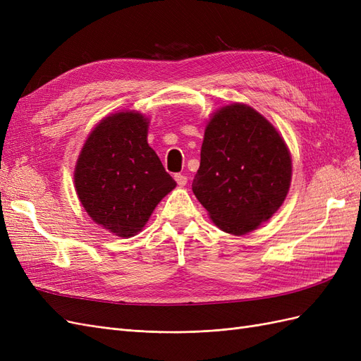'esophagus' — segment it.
Listing matches in <instances>:
<instances>
[{"mask_svg": "<svg viewBox=\"0 0 361 361\" xmlns=\"http://www.w3.org/2000/svg\"><path fill=\"white\" fill-rule=\"evenodd\" d=\"M174 180L178 182V185L179 187H185V185H187V182H188V179H187V176H183V174H174Z\"/></svg>", "mask_w": 361, "mask_h": 361, "instance_id": "esophagus-1", "label": "esophagus"}]
</instances>
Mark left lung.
Here are the masks:
<instances>
[{
	"label": "left lung",
	"instance_id": "1",
	"mask_svg": "<svg viewBox=\"0 0 361 361\" xmlns=\"http://www.w3.org/2000/svg\"><path fill=\"white\" fill-rule=\"evenodd\" d=\"M290 180L286 141L253 106L228 104L207 120L192 192L218 228L256 231L285 202Z\"/></svg>",
	"mask_w": 361,
	"mask_h": 361
}]
</instances>
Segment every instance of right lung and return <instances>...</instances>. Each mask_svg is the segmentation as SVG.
I'll return each mask as SVG.
<instances>
[{
	"mask_svg": "<svg viewBox=\"0 0 361 361\" xmlns=\"http://www.w3.org/2000/svg\"><path fill=\"white\" fill-rule=\"evenodd\" d=\"M149 118L134 110L104 117L84 141L73 170L87 215L120 238L143 231L176 182L147 143Z\"/></svg>",
	"mask_w": 361,
	"mask_h": 361,
	"instance_id": "right-lung-1",
	"label": "right lung"
}]
</instances>
